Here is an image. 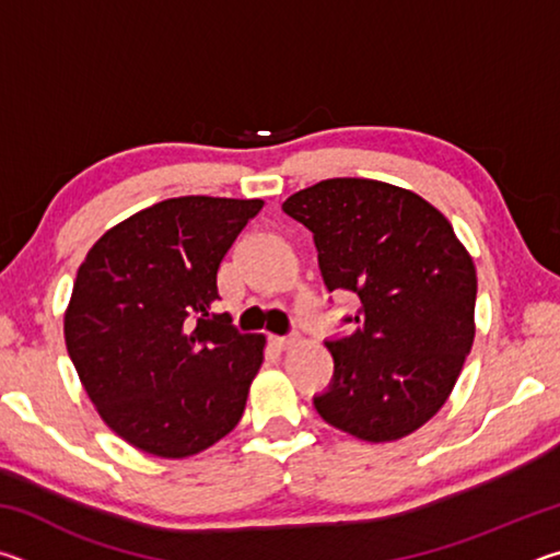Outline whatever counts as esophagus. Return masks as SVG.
Returning a JSON list of instances; mask_svg holds the SVG:
<instances>
[{
    "label": "esophagus",
    "instance_id": "esophagus-1",
    "mask_svg": "<svg viewBox=\"0 0 560 560\" xmlns=\"http://www.w3.org/2000/svg\"><path fill=\"white\" fill-rule=\"evenodd\" d=\"M296 343H299L296 336H273L271 338V346L279 348V350H289V348H293Z\"/></svg>",
    "mask_w": 560,
    "mask_h": 560
}]
</instances>
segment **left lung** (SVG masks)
Wrapping results in <instances>:
<instances>
[{"label":"left lung","mask_w":560,"mask_h":560,"mask_svg":"<svg viewBox=\"0 0 560 560\" xmlns=\"http://www.w3.org/2000/svg\"><path fill=\"white\" fill-rule=\"evenodd\" d=\"M281 207L314 232L326 289L360 299L353 334L326 340L336 371L318 415L365 442L407 438L447 402L471 350L469 252L438 207L381 179H320Z\"/></svg>","instance_id":"8db88e82"}]
</instances>
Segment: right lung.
<instances>
[{
  "label": "right lung",
  "instance_id": "add662e5",
  "mask_svg": "<svg viewBox=\"0 0 560 560\" xmlns=\"http://www.w3.org/2000/svg\"><path fill=\"white\" fill-rule=\"evenodd\" d=\"M264 200L173 197L91 246L63 338L103 422L132 447L185 459L242 420L267 338L210 314L217 271Z\"/></svg>",
  "mask_w": 560,
  "mask_h": 560
}]
</instances>
